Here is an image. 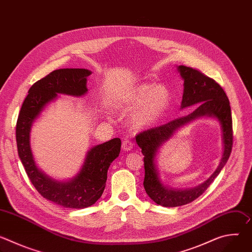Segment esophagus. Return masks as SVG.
<instances>
[{
  "label": "esophagus",
  "instance_id": "obj_1",
  "mask_svg": "<svg viewBox=\"0 0 252 252\" xmlns=\"http://www.w3.org/2000/svg\"><path fill=\"white\" fill-rule=\"evenodd\" d=\"M132 147H133V142L128 138H125V140L123 141V149L125 151H130Z\"/></svg>",
  "mask_w": 252,
  "mask_h": 252
}]
</instances>
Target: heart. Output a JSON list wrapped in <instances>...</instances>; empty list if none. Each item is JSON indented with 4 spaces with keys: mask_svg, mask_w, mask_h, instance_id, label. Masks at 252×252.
Listing matches in <instances>:
<instances>
[{
    "mask_svg": "<svg viewBox=\"0 0 252 252\" xmlns=\"http://www.w3.org/2000/svg\"><path fill=\"white\" fill-rule=\"evenodd\" d=\"M168 100V94L165 88L156 85H141L131 90L126 101L132 107H140L142 110L136 115L134 123L138 126L153 123L165 109Z\"/></svg>",
    "mask_w": 252,
    "mask_h": 252,
    "instance_id": "heart-1",
    "label": "heart"
}]
</instances>
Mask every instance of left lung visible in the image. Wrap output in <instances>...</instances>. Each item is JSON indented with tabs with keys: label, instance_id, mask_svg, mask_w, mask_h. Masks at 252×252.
Instances as JSON below:
<instances>
[{
	"label": "left lung",
	"instance_id": "obj_1",
	"mask_svg": "<svg viewBox=\"0 0 252 252\" xmlns=\"http://www.w3.org/2000/svg\"><path fill=\"white\" fill-rule=\"evenodd\" d=\"M177 68L185 81L182 109L193 104H197V107L187 117L178 118L165 125L143 130L135 136L136 143L141 149L142 155L145 156L143 161H145L146 173L143 187L146 192L156 203L165 207L185 205L199 197L225 165L233 145L231 110L228 97L223 89L213 79L207 77L196 68L187 65H179ZM203 115L215 116L221 122L224 138V155L220 165L206 182L194 189L177 191L165 188L159 181L154 164L157 150L177 128Z\"/></svg>",
	"mask_w": 252,
	"mask_h": 252
}]
</instances>
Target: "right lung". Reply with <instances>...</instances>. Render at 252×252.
<instances>
[{
    "label": "right lung",
    "instance_id": "1",
    "mask_svg": "<svg viewBox=\"0 0 252 252\" xmlns=\"http://www.w3.org/2000/svg\"><path fill=\"white\" fill-rule=\"evenodd\" d=\"M91 74V70L85 68H60L35 82L22 104L16 126L19 157L31 183L43 197L67 208L91 206L101 196L107 169L119 157L122 141L117 137L94 147L88 153L80 173L67 183H60L35 165L30 146V130L34 119L58 94H85L88 92L87 78Z\"/></svg>",
    "mask_w": 252,
    "mask_h": 252
}]
</instances>
